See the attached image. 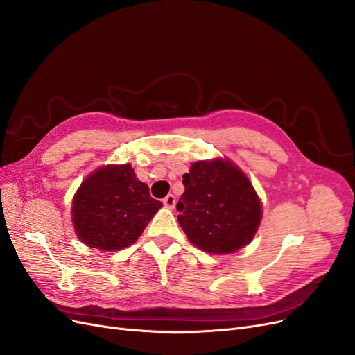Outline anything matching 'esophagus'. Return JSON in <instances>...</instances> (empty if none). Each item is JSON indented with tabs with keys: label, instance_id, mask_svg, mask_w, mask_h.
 Returning <instances> with one entry per match:
<instances>
[{
	"label": "esophagus",
	"instance_id": "obj_1",
	"mask_svg": "<svg viewBox=\"0 0 355 355\" xmlns=\"http://www.w3.org/2000/svg\"><path fill=\"white\" fill-rule=\"evenodd\" d=\"M163 202H164V206H167V207H170V209H173L175 204H176V197H175L173 194H168L167 197H164Z\"/></svg>",
	"mask_w": 355,
	"mask_h": 355
}]
</instances>
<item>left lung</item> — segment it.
<instances>
[{
    "label": "left lung",
    "instance_id": "8db88e82",
    "mask_svg": "<svg viewBox=\"0 0 355 355\" xmlns=\"http://www.w3.org/2000/svg\"><path fill=\"white\" fill-rule=\"evenodd\" d=\"M182 184L179 225L188 240L209 253H232L250 243L262 210L252 184L230 161H197Z\"/></svg>",
    "mask_w": 355,
    "mask_h": 355
}]
</instances>
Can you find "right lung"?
<instances>
[{"instance_id":"1","label":"right lung","mask_w":355,"mask_h":355,"mask_svg":"<svg viewBox=\"0 0 355 355\" xmlns=\"http://www.w3.org/2000/svg\"><path fill=\"white\" fill-rule=\"evenodd\" d=\"M72 204L78 239L101 250H120L133 244L161 207L130 164L94 171L83 182Z\"/></svg>"}]
</instances>
